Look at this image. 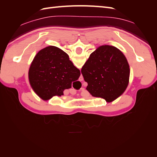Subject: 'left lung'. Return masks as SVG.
Instances as JSON below:
<instances>
[{
	"mask_svg": "<svg viewBox=\"0 0 157 157\" xmlns=\"http://www.w3.org/2000/svg\"><path fill=\"white\" fill-rule=\"evenodd\" d=\"M130 72L125 56L110 45L99 46L81 69L89 93L94 97L105 99L108 103L124 92L129 83Z\"/></svg>",
	"mask_w": 157,
	"mask_h": 157,
	"instance_id": "obj_1",
	"label": "left lung"
}]
</instances>
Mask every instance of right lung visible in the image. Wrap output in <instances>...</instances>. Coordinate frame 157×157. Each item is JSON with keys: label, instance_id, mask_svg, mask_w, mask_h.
<instances>
[{"label": "right lung", "instance_id": "add662e5", "mask_svg": "<svg viewBox=\"0 0 157 157\" xmlns=\"http://www.w3.org/2000/svg\"><path fill=\"white\" fill-rule=\"evenodd\" d=\"M80 75V70L69 59L67 54L54 46L38 52L29 70L31 86L43 100L63 96L64 90L70 88Z\"/></svg>", "mask_w": 157, "mask_h": 157}]
</instances>
